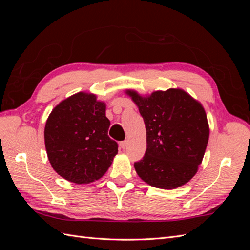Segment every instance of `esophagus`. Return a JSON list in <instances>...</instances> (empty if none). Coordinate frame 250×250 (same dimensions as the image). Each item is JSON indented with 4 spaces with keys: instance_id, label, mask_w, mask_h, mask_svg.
Segmentation results:
<instances>
[{
    "instance_id": "34e87169",
    "label": "esophagus",
    "mask_w": 250,
    "mask_h": 250,
    "mask_svg": "<svg viewBox=\"0 0 250 250\" xmlns=\"http://www.w3.org/2000/svg\"><path fill=\"white\" fill-rule=\"evenodd\" d=\"M127 146H128V141H123V142H121V143H120V147L122 148L123 150H124V149H126V148H127Z\"/></svg>"
}]
</instances>
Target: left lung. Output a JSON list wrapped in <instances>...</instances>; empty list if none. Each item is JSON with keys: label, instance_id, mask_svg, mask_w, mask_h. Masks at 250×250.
<instances>
[{"label": "left lung", "instance_id": "left-lung-1", "mask_svg": "<svg viewBox=\"0 0 250 250\" xmlns=\"http://www.w3.org/2000/svg\"><path fill=\"white\" fill-rule=\"evenodd\" d=\"M126 94L146 126V152L134 163L138 175L165 190L184 186L197 173L208 146L209 128L202 105L180 88L156 90L146 97L131 89Z\"/></svg>", "mask_w": 250, "mask_h": 250}]
</instances>
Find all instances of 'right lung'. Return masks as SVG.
Here are the masks:
<instances>
[{
    "mask_svg": "<svg viewBox=\"0 0 250 250\" xmlns=\"http://www.w3.org/2000/svg\"><path fill=\"white\" fill-rule=\"evenodd\" d=\"M106 105L97 96L79 92L60 102L44 126V145L55 172L82 185L100 179L118 153L108 135Z\"/></svg>",
    "mask_w": 250,
    "mask_h": 250,
    "instance_id": "1",
    "label": "right lung"
}]
</instances>
